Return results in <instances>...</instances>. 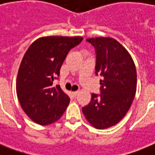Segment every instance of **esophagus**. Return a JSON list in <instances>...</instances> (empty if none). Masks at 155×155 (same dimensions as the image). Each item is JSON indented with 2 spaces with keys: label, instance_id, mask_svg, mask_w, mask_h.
Wrapping results in <instances>:
<instances>
[{
  "label": "esophagus",
  "instance_id": "obj_1",
  "mask_svg": "<svg viewBox=\"0 0 155 155\" xmlns=\"http://www.w3.org/2000/svg\"><path fill=\"white\" fill-rule=\"evenodd\" d=\"M78 93H79V92H78V91H75V92H72V94H73V96H74V97H76V96L78 95Z\"/></svg>",
  "mask_w": 155,
  "mask_h": 155
}]
</instances>
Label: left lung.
Returning a JSON list of instances; mask_svg holds the SVG:
<instances>
[{
  "label": "left lung",
  "mask_w": 155,
  "mask_h": 155,
  "mask_svg": "<svg viewBox=\"0 0 155 155\" xmlns=\"http://www.w3.org/2000/svg\"><path fill=\"white\" fill-rule=\"evenodd\" d=\"M96 52L95 73L101 75L100 94L82 108L87 121L97 129H106L122 119L134 98L137 72L131 56L121 45L110 38L86 40Z\"/></svg>",
  "instance_id": "obj_1"
}]
</instances>
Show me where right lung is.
<instances>
[{
  "instance_id": "right-lung-1",
  "label": "right lung",
  "mask_w": 155,
  "mask_h": 155,
  "mask_svg": "<svg viewBox=\"0 0 155 155\" xmlns=\"http://www.w3.org/2000/svg\"><path fill=\"white\" fill-rule=\"evenodd\" d=\"M81 37H43L34 42L23 57L17 78V93L21 108L35 122L47 125L65 112L70 98L59 85L54 87L70 50Z\"/></svg>"
}]
</instances>
